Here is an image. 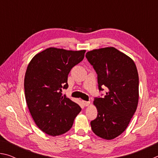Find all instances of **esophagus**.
I'll return each instance as SVG.
<instances>
[{
	"label": "esophagus",
	"mask_w": 158,
	"mask_h": 158,
	"mask_svg": "<svg viewBox=\"0 0 158 158\" xmlns=\"http://www.w3.org/2000/svg\"><path fill=\"white\" fill-rule=\"evenodd\" d=\"M82 102H83V104H84V105L85 106H89L90 104V102H87V101H82Z\"/></svg>",
	"instance_id": "esophagus-1"
}]
</instances>
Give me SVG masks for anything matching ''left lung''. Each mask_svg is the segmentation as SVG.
<instances>
[{"mask_svg":"<svg viewBox=\"0 0 158 158\" xmlns=\"http://www.w3.org/2000/svg\"><path fill=\"white\" fill-rule=\"evenodd\" d=\"M85 57L98 74L99 89H108L103 98L93 101L98 113L90 122L92 130L104 139H113L124 132L137 110V67L132 58L113 47L89 51Z\"/></svg>","mask_w":158,"mask_h":158,"instance_id":"obj_1","label":"left lung"}]
</instances>
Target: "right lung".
<instances>
[{
  "mask_svg": "<svg viewBox=\"0 0 158 158\" xmlns=\"http://www.w3.org/2000/svg\"><path fill=\"white\" fill-rule=\"evenodd\" d=\"M85 52L49 47L28 63L24 78L26 101L37 126L47 135L54 137L68 132L81 110L62 95V89L68 88V74L84 59Z\"/></svg>",
  "mask_w": 158,
  "mask_h": 158,
  "instance_id": "add662e5",
  "label": "right lung"
}]
</instances>
